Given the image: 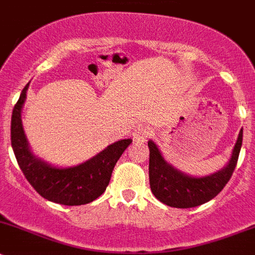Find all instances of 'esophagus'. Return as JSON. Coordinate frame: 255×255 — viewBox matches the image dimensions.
<instances>
[{"label": "esophagus", "instance_id": "obj_1", "mask_svg": "<svg viewBox=\"0 0 255 255\" xmlns=\"http://www.w3.org/2000/svg\"><path fill=\"white\" fill-rule=\"evenodd\" d=\"M150 135H152V129H150L149 127H145V126L138 128V129L133 133V138H134V140H137V142H142V143L145 142Z\"/></svg>", "mask_w": 255, "mask_h": 255}]
</instances>
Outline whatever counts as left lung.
Listing matches in <instances>:
<instances>
[{"instance_id":"8db88e82","label":"left lung","mask_w":255,"mask_h":255,"mask_svg":"<svg viewBox=\"0 0 255 255\" xmlns=\"http://www.w3.org/2000/svg\"><path fill=\"white\" fill-rule=\"evenodd\" d=\"M242 140L243 129L239 132L228 164L206 177H190L175 169L165 162L155 143L149 140V184L152 193L158 201L174 208H193L207 203L218 196L231 179L238 162Z\"/></svg>"}]
</instances>
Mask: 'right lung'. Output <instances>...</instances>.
<instances>
[{
	"label": "right lung",
	"mask_w": 255,
	"mask_h": 255,
	"mask_svg": "<svg viewBox=\"0 0 255 255\" xmlns=\"http://www.w3.org/2000/svg\"><path fill=\"white\" fill-rule=\"evenodd\" d=\"M29 83L22 90L11 118V144L14 157L29 184L39 196L63 206H82L97 199L110 184L116 163L132 139H121L82 164L59 168L31 152L22 127L21 111Z\"/></svg>",
	"instance_id": "1"
}]
</instances>
